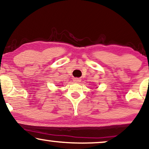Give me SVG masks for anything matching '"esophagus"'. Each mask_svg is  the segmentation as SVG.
I'll return each mask as SVG.
<instances>
[{
  "instance_id": "1",
  "label": "esophagus",
  "mask_w": 149,
  "mask_h": 149,
  "mask_svg": "<svg viewBox=\"0 0 149 149\" xmlns=\"http://www.w3.org/2000/svg\"><path fill=\"white\" fill-rule=\"evenodd\" d=\"M80 80H80V78H73V82H76V83H78V82H80Z\"/></svg>"
}]
</instances>
